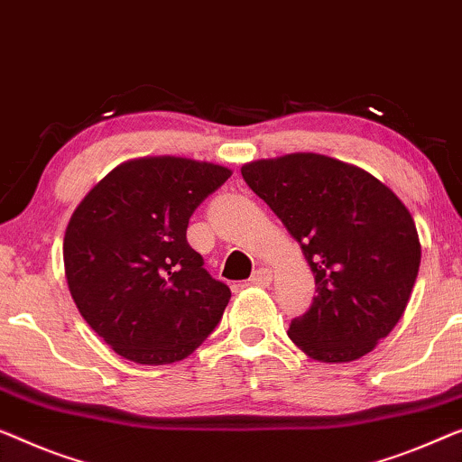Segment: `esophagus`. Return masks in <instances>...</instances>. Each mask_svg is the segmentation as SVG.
I'll return each instance as SVG.
<instances>
[{
	"label": "esophagus",
	"instance_id": "esophagus-1",
	"mask_svg": "<svg viewBox=\"0 0 462 462\" xmlns=\"http://www.w3.org/2000/svg\"><path fill=\"white\" fill-rule=\"evenodd\" d=\"M271 281H273V273L269 269H256L250 277V283L258 285V287H266Z\"/></svg>",
	"mask_w": 462,
	"mask_h": 462
}]
</instances>
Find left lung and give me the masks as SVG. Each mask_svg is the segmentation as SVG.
<instances>
[{
    "instance_id": "obj_1",
    "label": "left lung",
    "mask_w": 462,
    "mask_h": 462,
    "mask_svg": "<svg viewBox=\"0 0 462 462\" xmlns=\"http://www.w3.org/2000/svg\"><path fill=\"white\" fill-rule=\"evenodd\" d=\"M247 187L302 247L317 296L287 336L320 363L369 354L402 317L420 264L411 212L356 166L290 153L242 166Z\"/></svg>"
}]
</instances>
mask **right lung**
<instances>
[{"label": "right lung", "mask_w": 462, "mask_h": 462, "mask_svg": "<svg viewBox=\"0 0 462 462\" xmlns=\"http://www.w3.org/2000/svg\"><path fill=\"white\" fill-rule=\"evenodd\" d=\"M231 171L189 158L116 166L77 206L64 269L79 312L120 356L171 365L220 323L231 290L187 244L193 210Z\"/></svg>", "instance_id": "obj_1"}]
</instances>
